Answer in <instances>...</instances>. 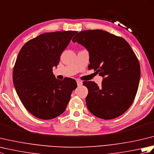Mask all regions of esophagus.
Segmentation results:
<instances>
[{"instance_id": "1", "label": "esophagus", "mask_w": 154, "mask_h": 154, "mask_svg": "<svg viewBox=\"0 0 154 154\" xmlns=\"http://www.w3.org/2000/svg\"><path fill=\"white\" fill-rule=\"evenodd\" d=\"M77 84L78 86H81V85L83 84V83H82V81H79V80H77Z\"/></svg>"}]
</instances>
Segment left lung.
<instances>
[{
	"instance_id": "8db88e82",
	"label": "left lung",
	"mask_w": 154,
	"mask_h": 154,
	"mask_svg": "<svg viewBox=\"0 0 154 154\" xmlns=\"http://www.w3.org/2000/svg\"><path fill=\"white\" fill-rule=\"evenodd\" d=\"M72 41L87 49L88 67L103 77L100 87L83 82L89 91L88 109L105 120L122 115L134 100L140 78L139 62L130 45L124 38L100 30L80 32Z\"/></svg>"
}]
</instances>
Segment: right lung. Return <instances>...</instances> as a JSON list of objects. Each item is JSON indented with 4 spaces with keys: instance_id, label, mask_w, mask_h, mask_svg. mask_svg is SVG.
<instances>
[{
    "instance_id": "1",
    "label": "right lung",
    "mask_w": 154,
    "mask_h": 154,
    "mask_svg": "<svg viewBox=\"0 0 154 154\" xmlns=\"http://www.w3.org/2000/svg\"><path fill=\"white\" fill-rule=\"evenodd\" d=\"M77 31L44 33L27 42L18 55L13 69V83L24 107L32 115L50 120L66 109L77 83L60 81L53 74L62 52Z\"/></svg>"
}]
</instances>
